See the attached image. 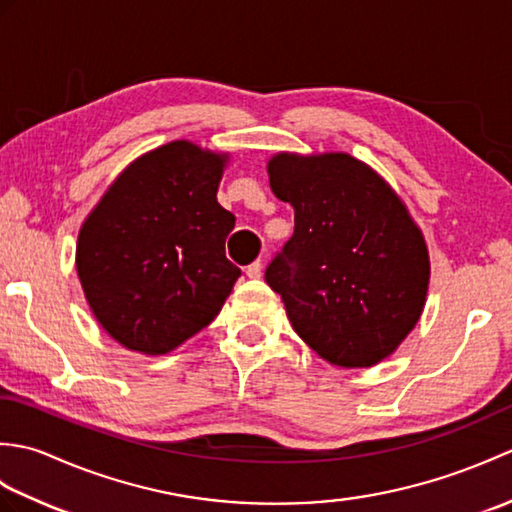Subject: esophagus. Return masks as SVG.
Listing matches in <instances>:
<instances>
[{
	"label": "esophagus",
	"mask_w": 512,
	"mask_h": 512,
	"mask_svg": "<svg viewBox=\"0 0 512 512\" xmlns=\"http://www.w3.org/2000/svg\"><path fill=\"white\" fill-rule=\"evenodd\" d=\"M246 275H248L250 279H259V277H262V262H253V264H250V266L246 268Z\"/></svg>",
	"instance_id": "obj_1"
}]
</instances>
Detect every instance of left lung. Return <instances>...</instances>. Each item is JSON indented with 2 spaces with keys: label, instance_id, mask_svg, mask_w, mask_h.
<instances>
[{
  "label": "left lung",
  "instance_id": "left-lung-1",
  "mask_svg": "<svg viewBox=\"0 0 512 512\" xmlns=\"http://www.w3.org/2000/svg\"><path fill=\"white\" fill-rule=\"evenodd\" d=\"M266 169L270 189L295 209V233L266 268L292 328L332 365L385 361L427 301L420 226L380 173L343 151H279Z\"/></svg>",
  "mask_w": 512,
  "mask_h": 512
}]
</instances>
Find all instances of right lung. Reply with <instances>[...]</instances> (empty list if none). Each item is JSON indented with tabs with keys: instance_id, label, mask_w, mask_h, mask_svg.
Wrapping results in <instances>:
<instances>
[{
	"instance_id": "right-lung-1",
	"label": "right lung",
	"mask_w": 512,
	"mask_h": 512,
	"mask_svg": "<svg viewBox=\"0 0 512 512\" xmlns=\"http://www.w3.org/2000/svg\"><path fill=\"white\" fill-rule=\"evenodd\" d=\"M226 151L160 145L118 173L76 239V275L101 328L132 352L176 350L220 314L242 275L217 202Z\"/></svg>"
}]
</instances>
